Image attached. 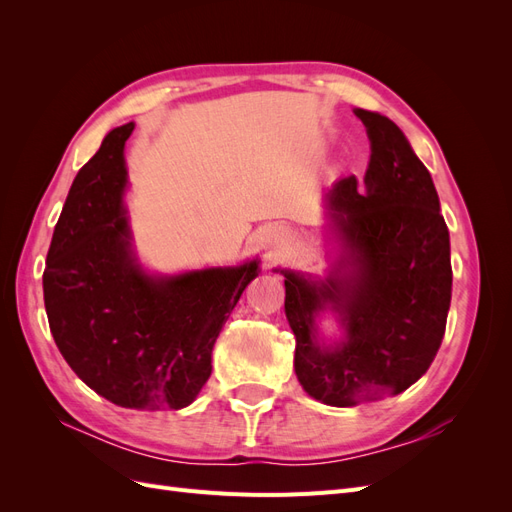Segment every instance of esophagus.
Masks as SVG:
<instances>
[{
	"label": "esophagus",
	"instance_id": "esophagus-1",
	"mask_svg": "<svg viewBox=\"0 0 512 512\" xmlns=\"http://www.w3.org/2000/svg\"><path fill=\"white\" fill-rule=\"evenodd\" d=\"M271 241H273V243L277 241V232H273V235H271Z\"/></svg>",
	"mask_w": 512,
	"mask_h": 512
}]
</instances>
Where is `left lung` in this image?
Here are the masks:
<instances>
[{
  "label": "left lung",
  "mask_w": 512,
  "mask_h": 512,
  "mask_svg": "<svg viewBox=\"0 0 512 512\" xmlns=\"http://www.w3.org/2000/svg\"><path fill=\"white\" fill-rule=\"evenodd\" d=\"M371 145L365 190L356 177L327 194L337 256L324 277L280 269L286 318L297 337L294 371L305 393L352 408L404 393L429 369L451 307L448 228L429 170L406 134L380 113L354 108ZM331 311L345 335L324 343Z\"/></svg>",
  "instance_id": "obj_1"
}]
</instances>
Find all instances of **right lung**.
Segmentation results:
<instances>
[{
	"label": "right lung",
	"instance_id": "obj_1",
	"mask_svg": "<svg viewBox=\"0 0 512 512\" xmlns=\"http://www.w3.org/2000/svg\"><path fill=\"white\" fill-rule=\"evenodd\" d=\"M134 121L104 136L74 177L42 275L55 344L89 389L132 410H181L211 376V352L258 260L177 275L143 269L123 196Z\"/></svg>",
	"mask_w": 512,
	"mask_h": 512
}]
</instances>
